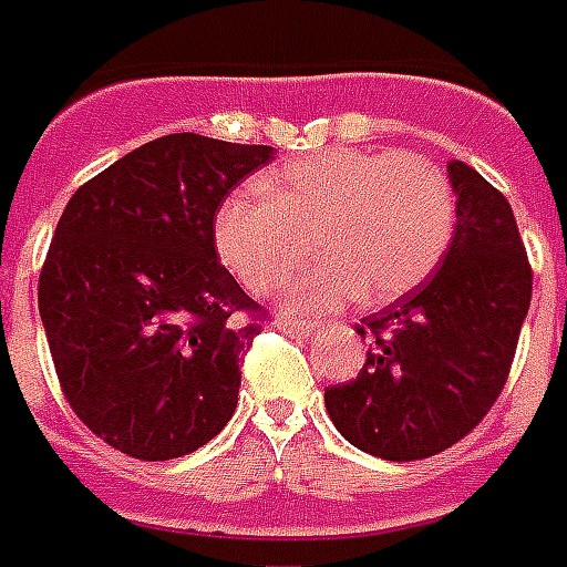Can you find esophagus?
<instances>
[{
    "label": "esophagus",
    "instance_id": "1",
    "mask_svg": "<svg viewBox=\"0 0 567 567\" xmlns=\"http://www.w3.org/2000/svg\"><path fill=\"white\" fill-rule=\"evenodd\" d=\"M276 329H279V332H285V336H297V338L315 336V327H309V323H291V320H279V323H276Z\"/></svg>",
    "mask_w": 567,
    "mask_h": 567
}]
</instances>
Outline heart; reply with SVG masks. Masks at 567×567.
Returning a JSON list of instances; mask_svg holds the SVG:
<instances>
[{
    "mask_svg": "<svg viewBox=\"0 0 567 567\" xmlns=\"http://www.w3.org/2000/svg\"><path fill=\"white\" fill-rule=\"evenodd\" d=\"M453 226V188L430 158L329 150L282 164L261 190L226 196L214 247L249 291L274 293L311 238L323 265L285 288V309L329 311L355 293L388 302L412 291L447 252Z\"/></svg>",
    "mask_w": 567,
    "mask_h": 567,
    "instance_id": "1",
    "label": "heart"
}]
</instances>
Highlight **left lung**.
<instances>
[{
	"label": "left lung",
	"instance_id": "left-lung-1",
	"mask_svg": "<svg viewBox=\"0 0 567 567\" xmlns=\"http://www.w3.org/2000/svg\"><path fill=\"white\" fill-rule=\"evenodd\" d=\"M456 231L423 285L355 327L371 338L359 377L323 391L336 430L388 458H430L483 421L509 377L533 297L512 205L467 167L447 164Z\"/></svg>",
	"mask_w": 567,
	"mask_h": 567
}]
</instances>
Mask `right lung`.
I'll return each instance as SVG.
<instances>
[{
	"mask_svg": "<svg viewBox=\"0 0 567 567\" xmlns=\"http://www.w3.org/2000/svg\"><path fill=\"white\" fill-rule=\"evenodd\" d=\"M274 146L179 132L84 182L40 270L38 306L79 421L126 456H188L229 423L261 306L217 261L214 214Z\"/></svg>",
	"mask_w": 567,
	"mask_h": 567,
	"instance_id": "obj_1",
	"label": "right lung"
}]
</instances>
